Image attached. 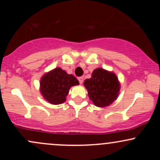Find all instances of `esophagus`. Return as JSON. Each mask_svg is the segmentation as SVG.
Here are the masks:
<instances>
[{
	"label": "esophagus",
	"mask_w": 160,
	"mask_h": 160,
	"mask_svg": "<svg viewBox=\"0 0 160 160\" xmlns=\"http://www.w3.org/2000/svg\"><path fill=\"white\" fill-rule=\"evenodd\" d=\"M78 80L79 82H80V83L82 84V82H83V77H80V78H78Z\"/></svg>",
	"instance_id": "esophagus-1"
}]
</instances>
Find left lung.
Here are the masks:
<instances>
[{
    "instance_id": "1",
    "label": "left lung",
    "mask_w": 160,
    "mask_h": 160,
    "mask_svg": "<svg viewBox=\"0 0 160 160\" xmlns=\"http://www.w3.org/2000/svg\"><path fill=\"white\" fill-rule=\"evenodd\" d=\"M88 95L97 107L109 106L117 98L120 84L117 75L103 68L95 69L92 78L84 81Z\"/></svg>"
}]
</instances>
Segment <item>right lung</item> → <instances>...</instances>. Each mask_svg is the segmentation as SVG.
<instances>
[{"label":"right lung","mask_w":160,"mask_h":160,"mask_svg":"<svg viewBox=\"0 0 160 160\" xmlns=\"http://www.w3.org/2000/svg\"><path fill=\"white\" fill-rule=\"evenodd\" d=\"M40 91L47 102L52 104H60L65 102L70 88L79 85L78 79L68 74L60 68L49 71L42 77Z\"/></svg>","instance_id":"1"}]
</instances>
